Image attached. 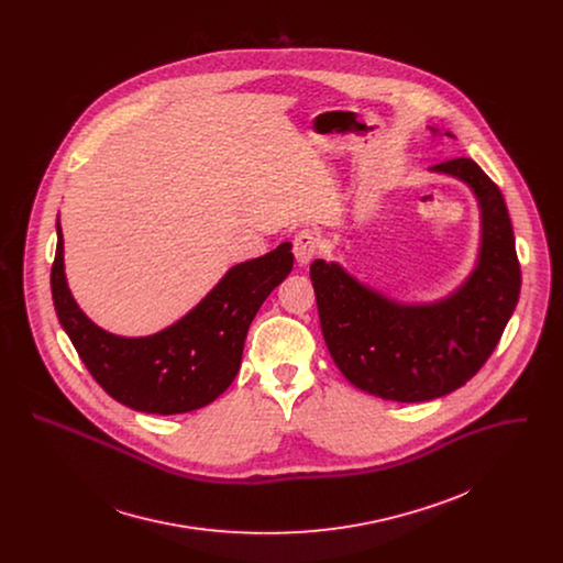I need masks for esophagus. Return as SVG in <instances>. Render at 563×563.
<instances>
[{
	"label": "esophagus",
	"mask_w": 563,
	"mask_h": 563,
	"mask_svg": "<svg viewBox=\"0 0 563 563\" xmlns=\"http://www.w3.org/2000/svg\"><path fill=\"white\" fill-rule=\"evenodd\" d=\"M319 236L312 232V230H301L295 234V241H292V249H295V255H297V262L301 266H306L308 262H312V257L319 253Z\"/></svg>",
	"instance_id": "1"
}]
</instances>
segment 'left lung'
I'll list each match as a JSON object with an SVG mask.
<instances>
[{
  "instance_id": "left-lung-1",
  "label": "left lung",
  "mask_w": 563,
  "mask_h": 563,
  "mask_svg": "<svg viewBox=\"0 0 563 563\" xmlns=\"http://www.w3.org/2000/svg\"><path fill=\"white\" fill-rule=\"evenodd\" d=\"M464 179L482 206V255L468 282L433 306H401L314 260L312 286L327 349L360 390L390 401H431L473 379L514 314L520 295L509 212L498 186L471 158L431 166Z\"/></svg>"
}]
</instances>
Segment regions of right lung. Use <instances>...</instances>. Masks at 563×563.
I'll return each mask as SVG.
<instances>
[{
  "mask_svg": "<svg viewBox=\"0 0 563 563\" xmlns=\"http://www.w3.org/2000/svg\"><path fill=\"white\" fill-rule=\"evenodd\" d=\"M56 228L52 297L84 366L114 401L162 416L199 409L230 388L249 324L295 264L290 242H284L234 266L181 321L156 335L121 338L92 324L76 306L65 279L63 232Z\"/></svg>",
  "mask_w": 563,
  "mask_h": 563,
  "instance_id": "1",
  "label": "right lung"
}]
</instances>
